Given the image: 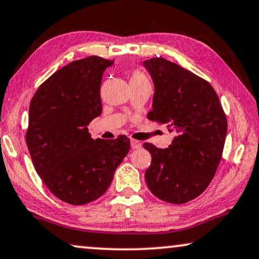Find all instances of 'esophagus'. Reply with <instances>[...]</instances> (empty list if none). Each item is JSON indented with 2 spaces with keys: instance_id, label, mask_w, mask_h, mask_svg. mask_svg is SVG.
<instances>
[{
  "instance_id": "esophagus-1",
  "label": "esophagus",
  "mask_w": 259,
  "mask_h": 259,
  "mask_svg": "<svg viewBox=\"0 0 259 259\" xmlns=\"http://www.w3.org/2000/svg\"><path fill=\"white\" fill-rule=\"evenodd\" d=\"M130 142H132V148H133V149H139V148L141 147L140 141H136V140H133L132 139V141H130Z\"/></svg>"
}]
</instances>
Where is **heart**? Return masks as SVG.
Listing matches in <instances>:
<instances>
[{
    "label": "heart",
    "mask_w": 259,
    "mask_h": 259,
    "mask_svg": "<svg viewBox=\"0 0 259 259\" xmlns=\"http://www.w3.org/2000/svg\"><path fill=\"white\" fill-rule=\"evenodd\" d=\"M130 84H141V82H149V79L147 78V75L139 70L133 71L130 73Z\"/></svg>",
    "instance_id": "b5f03b06"
}]
</instances>
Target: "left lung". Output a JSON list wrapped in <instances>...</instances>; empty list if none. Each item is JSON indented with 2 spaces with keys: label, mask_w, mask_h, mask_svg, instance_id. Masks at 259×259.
<instances>
[{
  "label": "left lung",
  "mask_w": 259,
  "mask_h": 259,
  "mask_svg": "<svg viewBox=\"0 0 259 259\" xmlns=\"http://www.w3.org/2000/svg\"><path fill=\"white\" fill-rule=\"evenodd\" d=\"M143 66L154 81L153 110L147 117L177 134L165 149L143 144L151 155L146 182L158 199L185 204L214 177L227 133L225 112L214 89L191 71L163 58H151Z\"/></svg>",
  "instance_id": "left-lung-1"
}]
</instances>
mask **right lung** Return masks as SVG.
Wrapping results in <instances>:
<instances>
[{"label":"right lung","mask_w":259,"mask_h":259,"mask_svg":"<svg viewBox=\"0 0 259 259\" xmlns=\"http://www.w3.org/2000/svg\"><path fill=\"white\" fill-rule=\"evenodd\" d=\"M101 57L72 61L39 86L29 105L26 142L34 168L53 194L71 205L101 198L130 149L125 135L92 140L88 125L101 116Z\"/></svg>","instance_id":"add662e5"}]
</instances>
